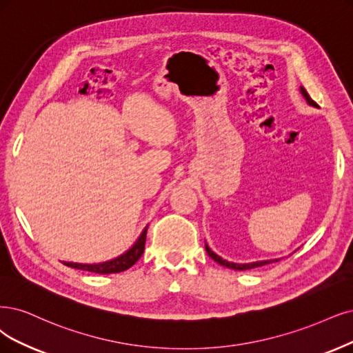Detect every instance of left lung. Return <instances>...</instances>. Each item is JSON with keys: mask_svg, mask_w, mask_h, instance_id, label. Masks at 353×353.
Wrapping results in <instances>:
<instances>
[{"mask_svg": "<svg viewBox=\"0 0 353 353\" xmlns=\"http://www.w3.org/2000/svg\"><path fill=\"white\" fill-rule=\"evenodd\" d=\"M299 91H301L303 97L305 99V101L310 104V106L319 108V104L308 96V93H307L304 87H299ZM205 249H206V253L210 254V256L215 260L216 263H219L221 266H225V268L234 269V270H247V269H253V268H260V266L269 265V263H272V262H279V260H281V259H270V260H259V262H252V263H234V262H228V260H225V259H223L221 256H218L216 253H214V252L211 250V247L208 245L206 243H205ZM290 256H291V254H290Z\"/></svg>", "mask_w": 353, "mask_h": 353, "instance_id": "left-lung-1", "label": "left lung"}]
</instances>
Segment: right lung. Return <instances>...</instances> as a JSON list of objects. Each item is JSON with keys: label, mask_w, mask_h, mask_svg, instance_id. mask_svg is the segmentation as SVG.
Here are the masks:
<instances>
[{"label": "right lung", "mask_w": 353, "mask_h": 353, "mask_svg": "<svg viewBox=\"0 0 353 353\" xmlns=\"http://www.w3.org/2000/svg\"><path fill=\"white\" fill-rule=\"evenodd\" d=\"M147 230H148V225L142 230L137 241L130 245L125 253H122L121 256H117L114 259L108 260V262L93 263V265L91 263H74V262H62V263L67 265L68 268L80 269V270H85V272H93V273H99V275H109V273L123 272V270L129 269L130 266H134L138 262V259L142 256L143 247H145Z\"/></svg>", "instance_id": "add662e5"}]
</instances>
